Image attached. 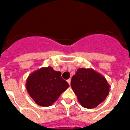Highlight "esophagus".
Segmentation results:
<instances>
[{
    "label": "esophagus",
    "mask_w": 130,
    "mask_h": 130,
    "mask_svg": "<svg viewBox=\"0 0 130 130\" xmlns=\"http://www.w3.org/2000/svg\"><path fill=\"white\" fill-rule=\"evenodd\" d=\"M71 79H69L67 80V82L69 83V84L71 86Z\"/></svg>",
    "instance_id": "esophagus-1"
}]
</instances>
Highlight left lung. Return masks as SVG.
<instances>
[{
    "mask_svg": "<svg viewBox=\"0 0 130 130\" xmlns=\"http://www.w3.org/2000/svg\"><path fill=\"white\" fill-rule=\"evenodd\" d=\"M71 85L80 104L88 109L98 106L110 92V86L106 78L92 69H78Z\"/></svg>",
    "mask_w": 130,
    "mask_h": 130,
    "instance_id": "obj_1",
    "label": "left lung"
}]
</instances>
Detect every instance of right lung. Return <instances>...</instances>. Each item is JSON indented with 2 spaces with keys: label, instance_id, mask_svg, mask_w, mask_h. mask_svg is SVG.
<instances>
[{
  "label": "right lung",
  "instance_id": "1",
  "mask_svg": "<svg viewBox=\"0 0 130 130\" xmlns=\"http://www.w3.org/2000/svg\"><path fill=\"white\" fill-rule=\"evenodd\" d=\"M69 87V84L61 78V72L54 71L51 66L34 71L26 82L30 96L38 105L43 107L51 106Z\"/></svg>",
  "mask_w": 130,
  "mask_h": 130
}]
</instances>
